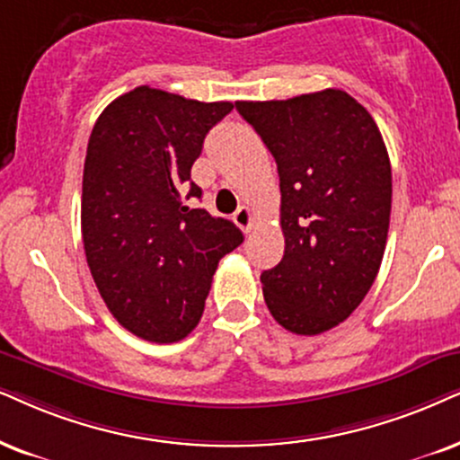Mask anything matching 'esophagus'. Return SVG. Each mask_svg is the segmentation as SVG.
Wrapping results in <instances>:
<instances>
[{"label":"esophagus","instance_id":"34e87169","mask_svg":"<svg viewBox=\"0 0 460 460\" xmlns=\"http://www.w3.org/2000/svg\"><path fill=\"white\" fill-rule=\"evenodd\" d=\"M234 223L240 226L243 234H250V229H252V225H254L252 212H250L248 208H240V210L234 214Z\"/></svg>","mask_w":460,"mask_h":460}]
</instances>
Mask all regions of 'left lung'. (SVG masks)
Instances as JSON below:
<instances>
[{"instance_id": "1", "label": "left lung", "mask_w": 460, "mask_h": 460, "mask_svg": "<svg viewBox=\"0 0 460 460\" xmlns=\"http://www.w3.org/2000/svg\"><path fill=\"white\" fill-rule=\"evenodd\" d=\"M235 108L280 176L284 257L261 273L265 304L290 333H324L357 310L385 257L393 199L385 139L340 89Z\"/></svg>"}]
</instances>
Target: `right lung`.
Returning <instances> with one entry per match:
<instances>
[{"mask_svg":"<svg viewBox=\"0 0 460 460\" xmlns=\"http://www.w3.org/2000/svg\"><path fill=\"white\" fill-rule=\"evenodd\" d=\"M231 110V102L137 86L116 97L91 131L80 212L86 263L112 316L142 340L187 337L218 261L243 242L231 220L184 201L201 197L190 167Z\"/></svg>","mask_w":460,"mask_h":460,"instance_id":"obj_1","label":"right lung"}]
</instances>
